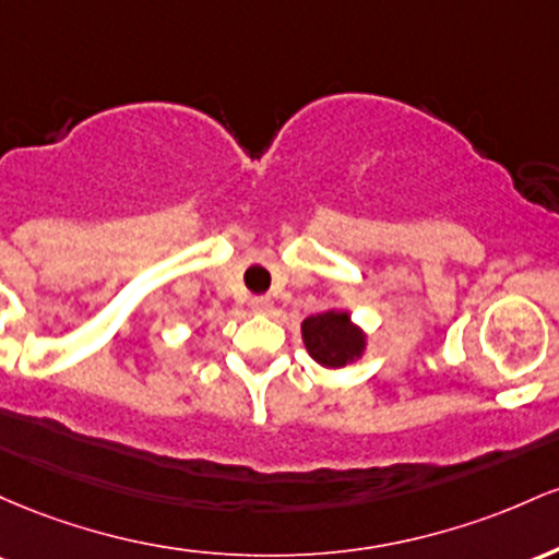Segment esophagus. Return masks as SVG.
<instances>
[{
  "instance_id": "34e87169",
  "label": "esophagus",
  "mask_w": 559,
  "mask_h": 559,
  "mask_svg": "<svg viewBox=\"0 0 559 559\" xmlns=\"http://www.w3.org/2000/svg\"><path fill=\"white\" fill-rule=\"evenodd\" d=\"M250 306H253V311H272V298H269V296H255L253 300H250Z\"/></svg>"
}]
</instances>
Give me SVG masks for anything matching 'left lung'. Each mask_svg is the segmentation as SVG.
Wrapping results in <instances>:
<instances>
[{
    "label": "left lung",
    "mask_w": 559,
    "mask_h": 559,
    "mask_svg": "<svg viewBox=\"0 0 559 559\" xmlns=\"http://www.w3.org/2000/svg\"><path fill=\"white\" fill-rule=\"evenodd\" d=\"M304 343L322 367H346L364 348V335L350 324L348 313L324 311L304 322Z\"/></svg>",
    "instance_id": "8db88e82"
}]
</instances>
